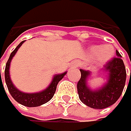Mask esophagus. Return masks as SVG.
I'll return each instance as SVG.
<instances>
[{"mask_svg": "<svg viewBox=\"0 0 131 131\" xmlns=\"http://www.w3.org/2000/svg\"><path fill=\"white\" fill-rule=\"evenodd\" d=\"M72 66L74 67H80L81 66V63L80 61H74L73 64H72Z\"/></svg>", "mask_w": 131, "mask_h": 131, "instance_id": "esophagus-1", "label": "esophagus"}]
</instances>
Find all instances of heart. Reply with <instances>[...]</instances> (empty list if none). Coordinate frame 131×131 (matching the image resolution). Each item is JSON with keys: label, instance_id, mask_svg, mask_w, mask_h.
I'll use <instances>...</instances> for the list:
<instances>
[{"label": "heart", "instance_id": "obj_1", "mask_svg": "<svg viewBox=\"0 0 131 131\" xmlns=\"http://www.w3.org/2000/svg\"><path fill=\"white\" fill-rule=\"evenodd\" d=\"M92 55H97L100 61H106L109 60L113 55V47L110 45L105 46H93L90 48Z\"/></svg>", "mask_w": 131, "mask_h": 131}]
</instances>
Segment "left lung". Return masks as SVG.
<instances>
[{"label":"left lung","instance_id":"8db88e82","mask_svg":"<svg viewBox=\"0 0 131 131\" xmlns=\"http://www.w3.org/2000/svg\"><path fill=\"white\" fill-rule=\"evenodd\" d=\"M117 57L106 63L104 70L108 73V82L97 91H92L86 85L89 72L80 70L81 77L77 84V91L80 101L94 109H103L114 104L122 95L126 80V71L122 56L116 51Z\"/></svg>","mask_w":131,"mask_h":131}]
</instances>
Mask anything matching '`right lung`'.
Returning <instances> with one entry per match:
<instances>
[{"mask_svg":"<svg viewBox=\"0 0 131 131\" xmlns=\"http://www.w3.org/2000/svg\"><path fill=\"white\" fill-rule=\"evenodd\" d=\"M23 42H21L16 48L12 51L10 56L8 59V61L5 65V83H6L7 88L9 93L11 94V96L13 97L16 102H18L19 103L22 104L26 107H38L41 106L44 103H47L48 101H50L54 95V93L57 89V86L58 82L61 80H62V78L64 77V75L66 74V72L63 73L61 74H57L56 76H54V79L52 80V82L51 83V84L49 85V87L47 89L43 90V91L40 93H26L20 92L19 90L17 89L14 84H12V82L9 78V64H10L11 59L16 53V51H18V49L20 47V46L22 45ZM0 75H1V70H0Z\"/></svg>","mask_w":131,"mask_h":131,"instance_id":"1","label":"right lung"}]
</instances>
